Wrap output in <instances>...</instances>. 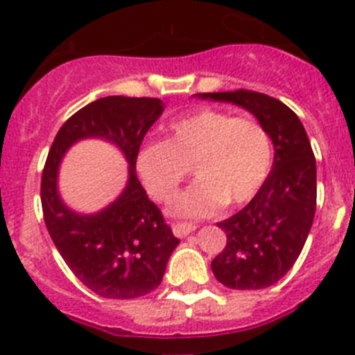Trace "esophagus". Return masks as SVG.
<instances>
[{
    "label": "esophagus",
    "instance_id": "34e87169",
    "mask_svg": "<svg viewBox=\"0 0 355 355\" xmlns=\"http://www.w3.org/2000/svg\"><path fill=\"white\" fill-rule=\"evenodd\" d=\"M194 230H196V226H194L193 223H173V233L180 239L187 237V235L193 233Z\"/></svg>",
    "mask_w": 355,
    "mask_h": 355
}]
</instances>
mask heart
I'll return each mask as SVG.
<instances>
[{
	"label": "heart",
	"mask_w": 355,
	"mask_h": 355,
	"mask_svg": "<svg viewBox=\"0 0 355 355\" xmlns=\"http://www.w3.org/2000/svg\"><path fill=\"white\" fill-rule=\"evenodd\" d=\"M189 164L196 182L175 198L170 212L212 216L226 201L242 205L261 189L272 168V143L254 120L201 107L166 127L164 141H146L136 152V171L157 201L173 198Z\"/></svg>",
	"instance_id": "heart-1"
}]
</instances>
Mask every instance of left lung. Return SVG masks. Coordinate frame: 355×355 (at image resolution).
<instances>
[{"instance_id":"1","label":"left lung","mask_w":355,"mask_h":355,"mask_svg":"<svg viewBox=\"0 0 355 355\" xmlns=\"http://www.w3.org/2000/svg\"><path fill=\"white\" fill-rule=\"evenodd\" d=\"M232 102L257 116L274 145V162L248 205L219 223L226 248L212 260L219 283L233 290H260L285 276L301 254L317 209V162L301 120L277 98L237 90L198 94Z\"/></svg>"}]
</instances>
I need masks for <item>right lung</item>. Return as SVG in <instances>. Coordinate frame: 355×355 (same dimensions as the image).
Segmentation results:
<instances>
[{"mask_svg": "<svg viewBox=\"0 0 355 355\" xmlns=\"http://www.w3.org/2000/svg\"><path fill=\"white\" fill-rule=\"evenodd\" d=\"M162 111L161 98L113 95L90 102L63 123L44 166L40 200L47 232L74 276L106 299H134L157 288L180 242L136 175V152ZM88 137L114 144L130 164L123 194L95 214L72 211L58 191L62 157Z\"/></svg>", "mask_w": 355, "mask_h": 355, "instance_id": "add662e5", "label": "right lung"}]
</instances>
